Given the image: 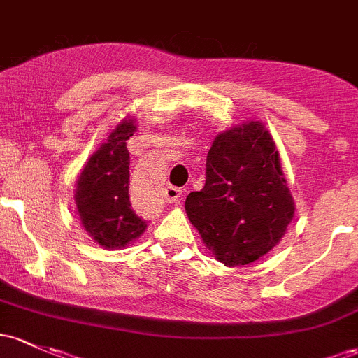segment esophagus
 Masks as SVG:
<instances>
[{
    "mask_svg": "<svg viewBox=\"0 0 358 358\" xmlns=\"http://www.w3.org/2000/svg\"><path fill=\"white\" fill-rule=\"evenodd\" d=\"M182 195H183L182 188L178 187L168 185L166 190H164V199H166V202H178Z\"/></svg>",
    "mask_w": 358,
    "mask_h": 358,
    "instance_id": "obj_1",
    "label": "esophagus"
}]
</instances>
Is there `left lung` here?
<instances>
[{"instance_id":"1","label":"left lung","mask_w":358,"mask_h":358,"mask_svg":"<svg viewBox=\"0 0 358 358\" xmlns=\"http://www.w3.org/2000/svg\"><path fill=\"white\" fill-rule=\"evenodd\" d=\"M206 166V185L185 200L206 248L226 266L265 257L296 212L268 129L260 120H246L219 132Z\"/></svg>"}]
</instances>
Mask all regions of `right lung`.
<instances>
[{"label":"right lung","instance_id":"obj_1","mask_svg":"<svg viewBox=\"0 0 358 358\" xmlns=\"http://www.w3.org/2000/svg\"><path fill=\"white\" fill-rule=\"evenodd\" d=\"M136 119L124 117L90 156L74 187L81 226L105 250H122L146 231L129 200L127 143L136 132Z\"/></svg>","mask_w":358,"mask_h":358}]
</instances>
